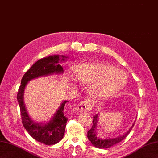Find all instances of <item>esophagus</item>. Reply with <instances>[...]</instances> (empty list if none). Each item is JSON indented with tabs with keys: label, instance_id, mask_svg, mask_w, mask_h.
I'll return each instance as SVG.
<instances>
[{
	"label": "esophagus",
	"instance_id": "34e87169",
	"mask_svg": "<svg viewBox=\"0 0 158 158\" xmlns=\"http://www.w3.org/2000/svg\"><path fill=\"white\" fill-rule=\"evenodd\" d=\"M93 104L90 100L86 99L81 103L77 106V110L83 112H88L92 110Z\"/></svg>",
	"mask_w": 158,
	"mask_h": 158
}]
</instances>
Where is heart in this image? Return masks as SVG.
<instances>
[{"instance_id":"heart-1","label":"heart","mask_w":158,"mask_h":158,"mask_svg":"<svg viewBox=\"0 0 158 158\" xmlns=\"http://www.w3.org/2000/svg\"><path fill=\"white\" fill-rule=\"evenodd\" d=\"M78 81L90 84L91 94L100 98H110L118 94L126 85L127 78L125 72L103 63H85L75 70Z\"/></svg>"}]
</instances>
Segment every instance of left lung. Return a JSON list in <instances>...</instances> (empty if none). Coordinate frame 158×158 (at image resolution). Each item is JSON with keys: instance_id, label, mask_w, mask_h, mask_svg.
<instances>
[{"instance_id": "obj_1", "label": "left lung", "mask_w": 158, "mask_h": 158, "mask_svg": "<svg viewBox=\"0 0 158 158\" xmlns=\"http://www.w3.org/2000/svg\"><path fill=\"white\" fill-rule=\"evenodd\" d=\"M98 121V114H96L94 116V119H93V125L92 127L87 131V138L90 141L91 144L94 146L98 148H109L113 145H114L117 143H119L120 141H122L123 139L127 136V135L131 131L132 129L134 123L132 125V126L130 127L129 130L124 133L123 135L119 136L118 137H113V138H107V139H101L99 137H97L96 135V129H97V123Z\"/></svg>"}]
</instances>
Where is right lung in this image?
Instances as JSON below:
<instances>
[{
	"instance_id": "right-lung-1",
	"label": "right lung",
	"mask_w": 158,
	"mask_h": 158,
	"mask_svg": "<svg viewBox=\"0 0 158 158\" xmlns=\"http://www.w3.org/2000/svg\"><path fill=\"white\" fill-rule=\"evenodd\" d=\"M60 57L61 59H59V55H53L38 60L23 75L17 94V100L24 127L34 139L45 145L56 144L63 139L68 120V118L64 115V106L68 102L64 101L60 104L59 110L48 123L44 124L35 123L29 116L24 103V91L27 84L32 79L53 73H63V69L59 64L64 61L67 56L61 55Z\"/></svg>"
}]
</instances>
